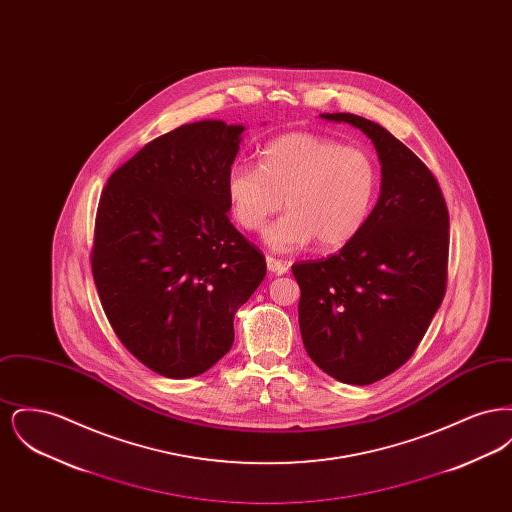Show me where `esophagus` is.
I'll return each mask as SVG.
<instances>
[{
  "label": "esophagus",
  "mask_w": 512,
  "mask_h": 512,
  "mask_svg": "<svg viewBox=\"0 0 512 512\" xmlns=\"http://www.w3.org/2000/svg\"><path fill=\"white\" fill-rule=\"evenodd\" d=\"M267 267L272 274H286L290 265H288L286 261H280V259H274V257H267Z\"/></svg>",
  "instance_id": "esophagus-1"
}]
</instances>
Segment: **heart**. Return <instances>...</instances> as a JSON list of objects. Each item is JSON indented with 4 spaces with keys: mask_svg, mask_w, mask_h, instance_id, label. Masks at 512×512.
Here are the masks:
<instances>
[{
    "mask_svg": "<svg viewBox=\"0 0 512 512\" xmlns=\"http://www.w3.org/2000/svg\"><path fill=\"white\" fill-rule=\"evenodd\" d=\"M380 188L374 157L363 147L311 132L270 140L261 165L236 163L226 172V197L245 230H261L268 217L290 211L265 230L276 251L318 247L340 249L359 236Z\"/></svg>",
    "mask_w": 512,
    "mask_h": 512,
    "instance_id": "heart-1",
    "label": "heart"
}]
</instances>
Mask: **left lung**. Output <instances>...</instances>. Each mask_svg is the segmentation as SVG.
<instances>
[{
	"label": "left lung",
	"instance_id": "obj_1",
	"mask_svg": "<svg viewBox=\"0 0 512 512\" xmlns=\"http://www.w3.org/2000/svg\"><path fill=\"white\" fill-rule=\"evenodd\" d=\"M324 121L359 128L382 165L378 201L340 253L295 263L303 345L326 374L366 386L409 361L445 295L449 213L434 174L405 144L351 113Z\"/></svg>",
	"mask_w": 512,
	"mask_h": 512
}]
</instances>
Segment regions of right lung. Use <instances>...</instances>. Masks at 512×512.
I'll use <instances>...</instances> for the list:
<instances>
[{"label": "right lung", "instance_id": "add662e5", "mask_svg": "<svg viewBox=\"0 0 512 512\" xmlns=\"http://www.w3.org/2000/svg\"><path fill=\"white\" fill-rule=\"evenodd\" d=\"M244 124L190 122L142 147L99 199L92 272L122 345L167 378H192L234 343V315L267 274L228 219L226 172Z\"/></svg>", "mask_w": 512, "mask_h": 512}]
</instances>
